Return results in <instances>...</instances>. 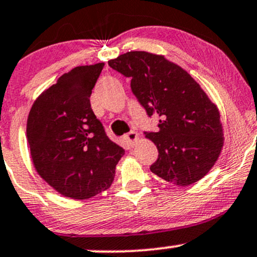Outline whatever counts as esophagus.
<instances>
[{
  "mask_svg": "<svg viewBox=\"0 0 257 257\" xmlns=\"http://www.w3.org/2000/svg\"><path fill=\"white\" fill-rule=\"evenodd\" d=\"M138 133L137 132H129L128 134H125L124 135V140H125L126 143H128V145L129 146H133L134 144H135V142H137L138 140Z\"/></svg>",
  "mask_w": 257,
  "mask_h": 257,
  "instance_id": "34e87169",
  "label": "esophagus"
}]
</instances>
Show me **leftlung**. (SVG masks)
<instances>
[{"label": "left lung", "instance_id": "obj_1", "mask_svg": "<svg viewBox=\"0 0 257 257\" xmlns=\"http://www.w3.org/2000/svg\"><path fill=\"white\" fill-rule=\"evenodd\" d=\"M131 78L132 92L146 114L160 115L159 131L144 132L159 150L152 173L178 187L212 168L223 145L219 112L189 73L163 56L131 51L108 62Z\"/></svg>", "mask_w": 257, "mask_h": 257}]
</instances>
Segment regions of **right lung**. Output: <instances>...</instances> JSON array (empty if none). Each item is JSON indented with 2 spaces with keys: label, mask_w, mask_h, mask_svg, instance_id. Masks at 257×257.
Wrapping results in <instances>:
<instances>
[{
  "label": "right lung",
  "mask_w": 257,
  "mask_h": 257,
  "mask_svg": "<svg viewBox=\"0 0 257 257\" xmlns=\"http://www.w3.org/2000/svg\"><path fill=\"white\" fill-rule=\"evenodd\" d=\"M105 63L75 67L36 98L27 123L41 178L67 197L85 200L111 187L123 148L107 137L90 105Z\"/></svg>",
  "instance_id": "right-lung-1"
}]
</instances>
